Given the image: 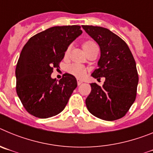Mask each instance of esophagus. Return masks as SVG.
Returning a JSON list of instances; mask_svg holds the SVG:
<instances>
[{
  "label": "esophagus",
  "instance_id": "1",
  "mask_svg": "<svg viewBox=\"0 0 153 153\" xmlns=\"http://www.w3.org/2000/svg\"><path fill=\"white\" fill-rule=\"evenodd\" d=\"M76 81H77L78 86H79V85H80L81 83H83V80H82V79H79V78H78V79H76Z\"/></svg>",
  "mask_w": 153,
  "mask_h": 153
}]
</instances>
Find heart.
Masks as SVG:
<instances>
[{
    "label": "heart",
    "instance_id": "heart-1",
    "mask_svg": "<svg viewBox=\"0 0 153 153\" xmlns=\"http://www.w3.org/2000/svg\"><path fill=\"white\" fill-rule=\"evenodd\" d=\"M97 46L95 42L92 41V40H87V41H85L83 44V48L84 50V51H88L92 47ZM70 51V47H69L68 48L66 51V55H68ZM69 72L71 74L74 75L75 76H77V77H80L84 74V68H83V66H81L79 64H72L70 65L68 68Z\"/></svg>",
    "mask_w": 153,
    "mask_h": 153
}]
</instances>
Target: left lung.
<instances>
[{
    "instance_id": "obj_1",
    "label": "left lung",
    "mask_w": 153,
    "mask_h": 153,
    "mask_svg": "<svg viewBox=\"0 0 153 153\" xmlns=\"http://www.w3.org/2000/svg\"><path fill=\"white\" fill-rule=\"evenodd\" d=\"M82 27L100 48L99 67L91 76L97 79H106L102 86L90 83L86 107L101 120H119L126 114L136 100L139 76L134 57L126 43L109 30L89 25Z\"/></svg>"
}]
</instances>
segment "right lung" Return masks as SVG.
<instances>
[{"label":"right lung","instance_id":"1","mask_svg":"<svg viewBox=\"0 0 153 153\" xmlns=\"http://www.w3.org/2000/svg\"><path fill=\"white\" fill-rule=\"evenodd\" d=\"M82 33L78 25L53 27L30 37L23 47L15 70L16 90L30 114L46 119L63 110L77 82L70 74L59 81L51 74Z\"/></svg>","mask_w":153,"mask_h":153}]
</instances>
